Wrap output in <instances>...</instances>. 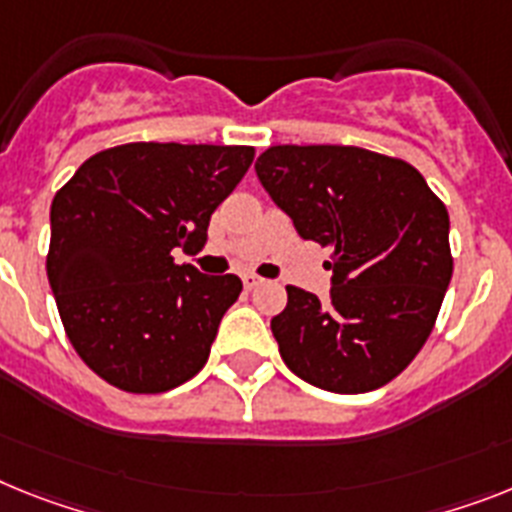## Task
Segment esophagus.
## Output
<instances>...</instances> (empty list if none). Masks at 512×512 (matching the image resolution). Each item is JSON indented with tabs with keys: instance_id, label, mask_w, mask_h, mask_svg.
I'll return each mask as SVG.
<instances>
[{
	"instance_id": "obj_1",
	"label": "esophagus",
	"mask_w": 512,
	"mask_h": 512,
	"mask_svg": "<svg viewBox=\"0 0 512 512\" xmlns=\"http://www.w3.org/2000/svg\"><path fill=\"white\" fill-rule=\"evenodd\" d=\"M244 289H257V286H263V278L255 276V273H244Z\"/></svg>"
}]
</instances>
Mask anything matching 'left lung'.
<instances>
[{
    "label": "left lung",
    "instance_id": "left-lung-1",
    "mask_svg": "<svg viewBox=\"0 0 512 512\" xmlns=\"http://www.w3.org/2000/svg\"><path fill=\"white\" fill-rule=\"evenodd\" d=\"M255 169L299 236L333 249L328 302L286 286L270 320L281 359L330 393L388 385L427 343L453 276L445 203L411 163L354 145H273Z\"/></svg>",
    "mask_w": 512,
    "mask_h": 512
}]
</instances>
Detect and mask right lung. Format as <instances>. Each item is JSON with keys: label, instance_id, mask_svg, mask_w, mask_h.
Here are the masks:
<instances>
[{"label": "right lung", "instance_id": "add662e5", "mask_svg": "<svg viewBox=\"0 0 512 512\" xmlns=\"http://www.w3.org/2000/svg\"><path fill=\"white\" fill-rule=\"evenodd\" d=\"M252 158L249 145L127 143L54 195L46 273L64 333L101 380L166 393L205 367L242 281L176 265L171 249H203Z\"/></svg>", "mask_w": 512, "mask_h": 512}]
</instances>
